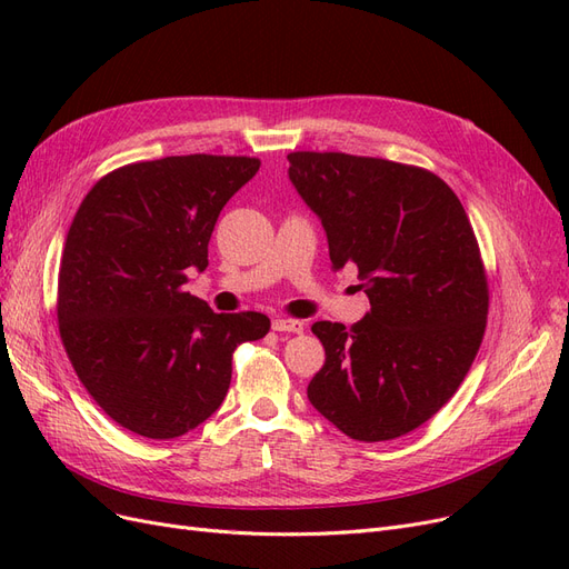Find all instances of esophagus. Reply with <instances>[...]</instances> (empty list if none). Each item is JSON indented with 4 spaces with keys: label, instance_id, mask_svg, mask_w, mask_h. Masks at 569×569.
I'll return each mask as SVG.
<instances>
[{
    "label": "esophagus",
    "instance_id": "obj_1",
    "mask_svg": "<svg viewBox=\"0 0 569 569\" xmlns=\"http://www.w3.org/2000/svg\"><path fill=\"white\" fill-rule=\"evenodd\" d=\"M272 330H274V332H295V335H301V332H303V322H301V320H291V318H274V320H272Z\"/></svg>",
    "mask_w": 569,
    "mask_h": 569
}]
</instances>
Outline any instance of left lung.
I'll return each mask as SVG.
<instances>
[{
  "label": "left lung",
  "mask_w": 569,
  "mask_h": 569,
  "mask_svg": "<svg viewBox=\"0 0 569 569\" xmlns=\"http://www.w3.org/2000/svg\"><path fill=\"white\" fill-rule=\"evenodd\" d=\"M289 180L320 218L332 268L356 266L370 311L311 330L325 366L308 401L356 441H389L458 391L485 339L489 284L453 189L418 166L291 151Z\"/></svg>",
  "instance_id": "1"
}]
</instances>
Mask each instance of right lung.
<instances>
[{"mask_svg": "<svg viewBox=\"0 0 569 569\" xmlns=\"http://www.w3.org/2000/svg\"><path fill=\"white\" fill-rule=\"evenodd\" d=\"M261 168L249 157H166L101 178L66 234L57 316L68 360L107 416L176 439L220 408L232 353L263 339V313H213L184 291L206 270L216 220Z\"/></svg>", "mask_w": 569, "mask_h": 569, "instance_id": "right-lung-1", "label": "right lung"}]
</instances>
